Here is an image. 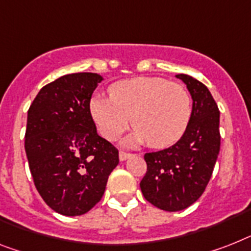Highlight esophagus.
<instances>
[{
  "instance_id": "esophagus-1",
  "label": "esophagus",
  "mask_w": 251,
  "mask_h": 251,
  "mask_svg": "<svg viewBox=\"0 0 251 251\" xmlns=\"http://www.w3.org/2000/svg\"><path fill=\"white\" fill-rule=\"evenodd\" d=\"M132 156H133V155L128 154V152H124V151H121V152H119V159H121L122 161L127 160V159L132 158Z\"/></svg>"
}]
</instances>
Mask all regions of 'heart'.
I'll use <instances>...</instances> for the list:
<instances>
[{"mask_svg": "<svg viewBox=\"0 0 251 251\" xmlns=\"http://www.w3.org/2000/svg\"><path fill=\"white\" fill-rule=\"evenodd\" d=\"M90 113L103 138L115 141L133 123L127 145L164 149L183 137L192 115L185 87L158 76H137L111 84L110 96L92 97Z\"/></svg>", "mask_w": 251, "mask_h": 251, "instance_id": "b5f03b06", "label": "heart"}]
</instances>
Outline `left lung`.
I'll return each mask as SVG.
<instances>
[{"instance_id":"obj_1","label":"left lung","mask_w":251,"mask_h":251,"mask_svg":"<svg viewBox=\"0 0 251 251\" xmlns=\"http://www.w3.org/2000/svg\"><path fill=\"white\" fill-rule=\"evenodd\" d=\"M192 97V115L183 137L171 148L145 154L146 175L140 183L149 202L167 212L188 208L205 191L221 148L219 110L205 84L177 74Z\"/></svg>"}]
</instances>
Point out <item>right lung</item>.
<instances>
[{
  "instance_id": "right-lung-1",
  "label": "right lung",
  "mask_w": 251,
  "mask_h": 251,
  "mask_svg": "<svg viewBox=\"0 0 251 251\" xmlns=\"http://www.w3.org/2000/svg\"><path fill=\"white\" fill-rule=\"evenodd\" d=\"M102 76L73 73L41 88L28 110L25 152L34 186L50 208L82 215L102 198L119 152L97 134L90 101Z\"/></svg>"
}]
</instances>
